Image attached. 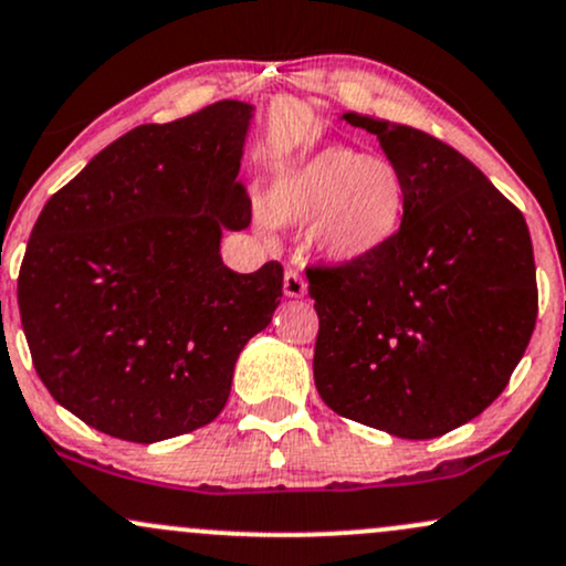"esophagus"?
I'll return each instance as SVG.
<instances>
[{"label": "esophagus", "instance_id": "esophagus-1", "mask_svg": "<svg viewBox=\"0 0 566 566\" xmlns=\"http://www.w3.org/2000/svg\"><path fill=\"white\" fill-rule=\"evenodd\" d=\"M306 290H308V284H306V279L301 276V273H297V271L284 273V295H287V297H303V295H306Z\"/></svg>", "mask_w": 566, "mask_h": 566}]
</instances>
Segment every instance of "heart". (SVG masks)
<instances>
[{
	"label": "heart",
	"mask_w": 566,
	"mask_h": 566,
	"mask_svg": "<svg viewBox=\"0 0 566 566\" xmlns=\"http://www.w3.org/2000/svg\"><path fill=\"white\" fill-rule=\"evenodd\" d=\"M406 201V177L392 160L327 145L271 179L269 217L279 226H308V244L322 260L352 265L395 239Z\"/></svg>",
	"instance_id": "obj_1"
}]
</instances>
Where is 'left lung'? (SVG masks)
Listing matches in <instances>:
<instances>
[{"mask_svg":"<svg viewBox=\"0 0 566 566\" xmlns=\"http://www.w3.org/2000/svg\"><path fill=\"white\" fill-rule=\"evenodd\" d=\"M340 120L376 136L408 201L400 231L374 258L306 271L319 316L314 384L346 419L438 438L486 411L530 346V228L454 147L359 112Z\"/></svg>","mask_w":566,"mask_h":566,"instance_id":"obj_1","label":"left lung"}]
</instances>
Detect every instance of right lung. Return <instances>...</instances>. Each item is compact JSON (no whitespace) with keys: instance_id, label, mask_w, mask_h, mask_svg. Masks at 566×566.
Here are the masks:
<instances>
[{"instance_id":"right-lung-1","label":"right lung","mask_w":566,"mask_h":566,"mask_svg":"<svg viewBox=\"0 0 566 566\" xmlns=\"http://www.w3.org/2000/svg\"><path fill=\"white\" fill-rule=\"evenodd\" d=\"M254 107L235 98L104 147L36 217L18 308L48 392L93 430L158 443L209 424L235 359L271 325L284 271L235 273L252 220L239 179Z\"/></svg>"}]
</instances>
